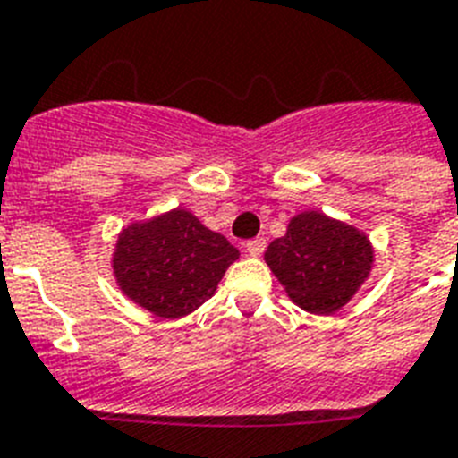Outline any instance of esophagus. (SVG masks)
<instances>
[{
	"label": "esophagus",
	"mask_w": 458,
	"mask_h": 458,
	"mask_svg": "<svg viewBox=\"0 0 458 458\" xmlns=\"http://www.w3.org/2000/svg\"><path fill=\"white\" fill-rule=\"evenodd\" d=\"M263 249H266V240H263V237H254V240L247 242L249 256H261Z\"/></svg>",
	"instance_id": "esophagus-1"
}]
</instances>
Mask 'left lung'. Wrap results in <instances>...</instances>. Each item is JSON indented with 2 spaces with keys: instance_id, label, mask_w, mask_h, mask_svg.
<instances>
[{
  "instance_id": "obj_1",
  "label": "left lung",
  "mask_w": 458,
  "mask_h": 458,
  "mask_svg": "<svg viewBox=\"0 0 458 458\" xmlns=\"http://www.w3.org/2000/svg\"><path fill=\"white\" fill-rule=\"evenodd\" d=\"M263 259L296 306L334 315L369 277L374 247L351 223L322 211H301L287 233L270 242Z\"/></svg>"
}]
</instances>
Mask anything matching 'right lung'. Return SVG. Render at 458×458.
Returning a JSON list of instances; mask_svg holds the SVG:
<instances>
[{"label": "right lung", "instance_id": "obj_1", "mask_svg": "<svg viewBox=\"0 0 458 458\" xmlns=\"http://www.w3.org/2000/svg\"><path fill=\"white\" fill-rule=\"evenodd\" d=\"M240 259L221 233L183 207L126 225L113 251V273L126 299L165 319L191 315L216 293Z\"/></svg>", "mask_w": 458, "mask_h": 458}]
</instances>
